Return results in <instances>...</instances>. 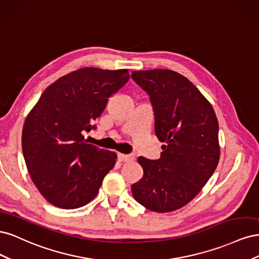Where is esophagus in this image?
I'll list each match as a JSON object with an SVG mask.
<instances>
[{"mask_svg": "<svg viewBox=\"0 0 259 259\" xmlns=\"http://www.w3.org/2000/svg\"><path fill=\"white\" fill-rule=\"evenodd\" d=\"M117 159L121 162H130L133 161L135 158L133 155L130 154H123V153H117Z\"/></svg>", "mask_w": 259, "mask_h": 259, "instance_id": "1", "label": "esophagus"}]
</instances>
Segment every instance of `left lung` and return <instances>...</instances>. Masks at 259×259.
<instances>
[{"label":"left lung","mask_w":259,"mask_h":259,"mask_svg":"<svg viewBox=\"0 0 259 259\" xmlns=\"http://www.w3.org/2000/svg\"><path fill=\"white\" fill-rule=\"evenodd\" d=\"M132 77L150 96L155 135L165 144L159 160L139 156L144 175L132 193L146 208L168 213L197 197L215 171L221 156L217 116L202 93L173 70L134 71Z\"/></svg>","instance_id":"8db88e82"}]
</instances>
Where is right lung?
Returning <instances> with one entry per match:
<instances>
[{"mask_svg":"<svg viewBox=\"0 0 259 259\" xmlns=\"http://www.w3.org/2000/svg\"><path fill=\"white\" fill-rule=\"evenodd\" d=\"M128 69L86 67L59 77L28 113L21 145L29 175L51 204L73 209L96 197L116 154L84 142L108 99L130 79Z\"/></svg>","mask_w":259,"mask_h":259,"instance_id":"obj_1","label":"right lung"}]
</instances>
